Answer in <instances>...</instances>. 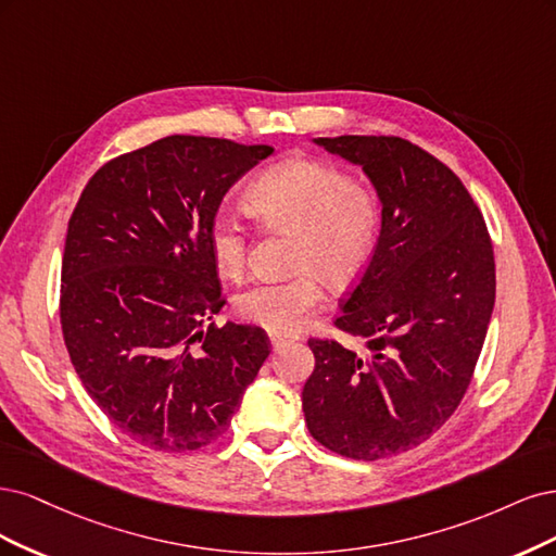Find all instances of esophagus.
Instances as JSON below:
<instances>
[{"label":"esophagus","mask_w":556,"mask_h":556,"mask_svg":"<svg viewBox=\"0 0 556 556\" xmlns=\"http://www.w3.org/2000/svg\"><path fill=\"white\" fill-rule=\"evenodd\" d=\"M298 334H281V332H270V344H273V349H279V346H283V344H289V342H298Z\"/></svg>","instance_id":"esophagus-1"}]
</instances>
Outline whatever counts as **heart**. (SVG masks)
I'll return each instance as SVG.
<instances>
[{"mask_svg":"<svg viewBox=\"0 0 556 556\" xmlns=\"http://www.w3.org/2000/svg\"><path fill=\"white\" fill-rule=\"evenodd\" d=\"M244 207L270 230L293 232V277L256 281L236 298L249 324L291 332L324 298L320 279L346 289L367 270L379 247L383 207L376 189L326 161L291 156L263 170L247 189ZM210 252L222 277L244 273L249 240L238 219L219 214L210 226Z\"/></svg>","mask_w":556,"mask_h":556,"instance_id":"obj_1","label":"heart"}]
</instances>
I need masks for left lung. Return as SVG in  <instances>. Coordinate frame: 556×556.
<instances>
[{
  "mask_svg": "<svg viewBox=\"0 0 556 556\" xmlns=\"http://www.w3.org/2000/svg\"><path fill=\"white\" fill-rule=\"evenodd\" d=\"M363 168L383 207L379 247L342 304L337 328L363 351L309 339L302 388L309 434L351 459L420 445L469 388L494 309V252L459 177L395 136L314 138Z\"/></svg>",
  "mask_w": 556,
  "mask_h": 556,
  "instance_id": "8db88e82",
  "label": "left lung"
}]
</instances>
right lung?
Returning <instances> with one entry per match:
<instances>
[{
	"instance_id": "add662e5",
	"label": "right lung",
	"mask_w": 556,
	"mask_h": 556,
	"mask_svg": "<svg viewBox=\"0 0 556 556\" xmlns=\"http://www.w3.org/2000/svg\"><path fill=\"white\" fill-rule=\"evenodd\" d=\"M270 146L166 136L101 166L71 214L60 318L71 363L119 432L185 453L226 432L270 339L224 307L210 226Z\"/></svg>"
}]
</instances>
